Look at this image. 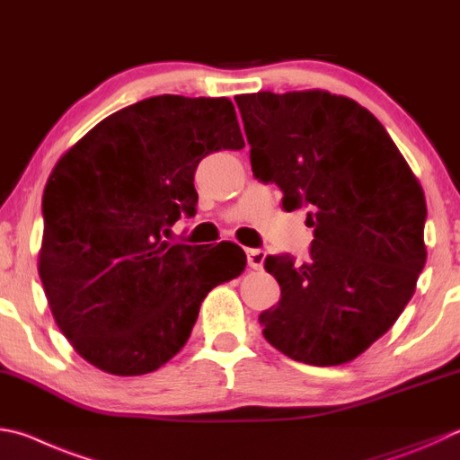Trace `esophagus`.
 <instances>
[{
	"label": "esophagus",
	"mask_w": 460,
	"mask_h": 460,
	"mask_svg": "<svg viewBox=\"0 0 460 460\" xmlns=\"http://www.w3.org/2000/svg\"><path fill=\"white\" fill-rule=\"evenodd\" d=\"M247 265L252 267V270H261L263 263H265V252L261 249H247Z\"/></svg>",
	"instance_id": "34e87169"
}]
</instances>
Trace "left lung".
Returning a JSON list of instances; mask_svg holds the SVG:
<instances>
[{
    "instance_id": "obj_1",
    "label": "left lung",
    "mask_w": 460,
    "mask_h": 460,
    "mask_svg": "<svg viewBox=\"0 0 460 460\" xmlns=\"http://www.w3.org/2000/svg\"><path fill=\"white\" fill-rule=\"evenodd\" d=\"M253 177L307 207L305 261L270 255L278 305L263 336L312 366L354 360L398 320L427 261V203L386 128L354 100L322 90L235 96Z\"/></svg>"
}]
</instances>
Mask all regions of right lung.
Instances as JSON below:
<instances>
[{
  "mask_svg": "<svg viewBox=\"0 0 460 460\" xmlns=\"http://www.w3.org/2000/svg\"><path fill=\"white\" fill-rule=\"evenodd\" d=\"M245 146L227 98H145L98 122L49 174L40 278L58 328L92 366L155 372L187 344L208 291L243 249L166 241L197 213L207 155Z\"/></svg>",
  "mask_w": 460,
  "mask_h": 460,
  "instance_id": "add662e5",
  "label": "right lung"
}]
</instances>
